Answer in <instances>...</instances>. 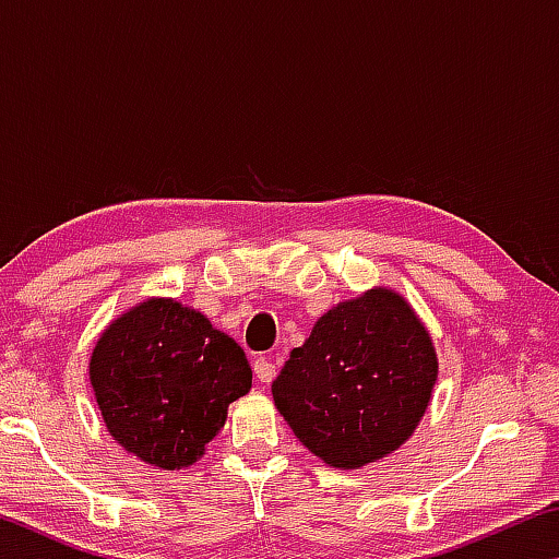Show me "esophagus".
Wrapping results in <instances>:
<instances>
[{
  "label": "esophagus",
  "mask_w": 559,
  "mask_h": 559,
  "mask_svg": "<svg viewBox=\"0 0 559 559\" xmlns=\"http://www.w3.org/2000/svg\"><path fill=\"white\" fill-rule=\"evenodd\" d=\"M253 374H257L259 382H271L273 377H276V365L266 357H259L257 362H253Z\"/></svg>",
  "instance_id": "esophagus-1"
}]
</instances>
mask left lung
<instances>
[{
	"instance_id": "left-lung-1",
	"label": "left lung",
	"mask_w": 559,
	"mask_h": 559,
	"mask_svg": "<svg viewBox=\"0 0 559 559\" xmlns=\"http://www.w3.org/2000/svg\"><path fill=\"white\" fill-rule=\"evenodd\" d=\"M437 374V349L409 302L372 288L318 320L271 392L302 447L345 471L384 459L412 437Z\"/></svg>"
}]
</instances>
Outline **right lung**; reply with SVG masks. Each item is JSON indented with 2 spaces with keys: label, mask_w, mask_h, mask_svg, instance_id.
<instances>
[{
  "label": "right lung",
  "mask_w": 559,
  "mask_h": 559,
  "mask_svg": "<svg viewBox=\"0 0 559 559\" xmlns=\"http://www.w3.org/2000/svg\"><path fill=\"white\" fill-rule=\"evenodd\" d=\"M88 370L110 437L163 471L202 459L229 404L251 390L243 349L173 298H147L112 320Z\"/></svg>",
  "instance_id": "add662e5"
}]
</instances>
